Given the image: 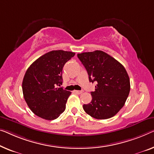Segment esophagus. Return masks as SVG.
Here are the masks:
<instances>
[{
	"instance_id": "34e87169",
	"label": "esophagus",
	"mask_w": 154,
	"mask_h": 154,
	"mask_svg": "<svg viewBox=\"0 0 154 154\" xmlns=\"http://www.w3.org/2000/svg\"><path fill=\"white\" fill-rule=\"evenodd\" d=\"M75 92V93H76L77 94H81V93H83V92H84V91H74Z\"/></svg>"
}]
</instances>
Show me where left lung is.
<instances>
[{
    "mask_svg": "<svg viewBox=\"0 0 154 154\" xmlns=\"http://www.w3.org/2000/svg\"><path fill=\"white\" fill-rule=\"evenodd\" d=\"M90 82H97L92 100L84 104L89 116L98 120L111 118L124 106L130 92V79L122 64L101 50L77 54Z\"/></svg>",
    "mask_w": 154,
    "mask_h": 154,
    "instance_id": "1",
    "label": "left lung"
}]
</instances>
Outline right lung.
<instances>
[{"mask_svg": "<svg viewBox=\"0 0 154 154\" xmlns=\"http://www.w3.org/2000/svg\"><path fill=\"white\" fill-rule=\"evenodd\" d=\"M75 53L52 50L38 58L27 68L22 83L23 93L33 113L47 120L57 119L66 109L71 93L59 88L62 70Z\"/></svg>", "mask_w": 154, "mask_h": 154, "instance_id": "obj_1", "label": "right lung"}]
</instances>
